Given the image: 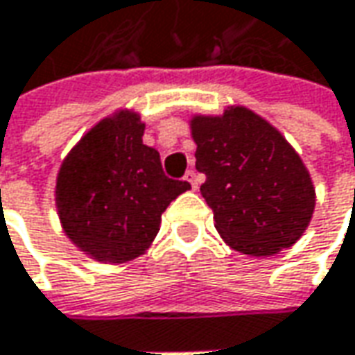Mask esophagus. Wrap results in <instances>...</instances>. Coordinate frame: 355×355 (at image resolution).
I'll list each match as a JSON object with an SVG mask.
<instances>
[{
    "mask_svg": "<svg viewBox=\"0 0 355 355\" xmlns=\"http://www.w3.org/2000/svg\"><path fill=\"white\" fill-rule=\"evenodd\" d=\"M185 180L191 184V187L193 189H198V184H199V175H198V171L196 170H189L187 173H185Z\"/></svg>",
    "mask_w": 355,
    "mask_h": 355,
    "instance_id": "34e87169",
    "label": "esophagus"
}]
</instances>
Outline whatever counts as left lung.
Masks as SVG:
<instances>
[{
	"label": "left lung",
	"mask_w": 355,
	"mask_h": 355,
	"mask_svg": "<svg viewBox=\"0 0 355 355\" xmlns=\"http://www.w3.org/2000/svg\"><path fill=\"white\" fill-rule=\"evenodd\" d=\"M196 168L215 229L235 251L272 257L293 247L310 225L316 191L304 162L265 118L245 106L193 114Z\"/></svg>",
	"instance_id": "left-lung-1"
}]
</instances>
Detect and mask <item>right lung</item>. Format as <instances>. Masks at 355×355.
<instances>
[{
	"instance_id": "right-lung-1",
	"label": "right lung",
	"mask_w": 355,
	"mask_h": 355,
	"mask_svg": "<svg viewBox=\"0 0 355 355\" xmlns=\"http://www.w3.org/2000/svg\"><path fill=\"white\" fill-rule=\"evenodd\" d=\"M138 112L103 118L62 159L55 205L64 235L98 263L120 265L154 243L162 213L187 182L164 175L157 150L142 142Z\"/></svg>"
}]
</instances>
